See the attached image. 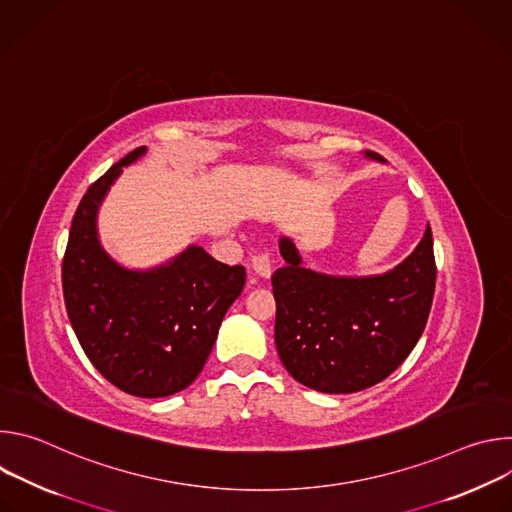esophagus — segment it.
I'll use <instances>...</instances> for the list:
<instances>
[{
    "instance_id": "esophagus-1",
    "label": "esophagus",
    "mask_w": 512,
    "mask_h": 512,
    "mask_svg": "<svg viewBox=\"0 0 512 512\" xmlns=\"http://www.w3.org/2000/svg\"><path fill=\"white\" fill-rule=\"evenodd\" d=\"M251 269H253L259 277L269 279V277H271V273H273L271 257H269L267 253H263V255H255V257L251 259Z\"/></svg>"
}]
</instances>
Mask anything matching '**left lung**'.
Here are the masks:
<instances>
[{
    "instance_id": "1",
    "label": "left lung",
    "mask_w": 512,
    "mask_h": 512,
    "mask_svg": "<svg viewBox=\"0 0 512 512\" xmlns=\"http://www.w3.org/2000/svg\"><path fill=\"white\" fill-rule=\"evenodd\" d=\"M367 158L385 162L379 154ZM273 277L275 346L287 373L320 393H356L387 379L421 338L435 291L433 237L395 269L334 277L302 267L294 241Z\"/></svg>"
}]
</instances>
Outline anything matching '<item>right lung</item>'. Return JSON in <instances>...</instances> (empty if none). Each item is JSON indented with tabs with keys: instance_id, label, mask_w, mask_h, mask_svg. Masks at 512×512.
<instances>
[{
	"instance_id": "right-lung-1",
	"label": "right lung",
	"mask_w": 512,
	"mask_h": 512,
	"mask_svg": "<svg viewBox=\"0 0 512 512\" xmlns=\"http://www.w3.org/2000/svg\"><path fill=\"white\" fill-rule=\"evenodd\" d=\"M111 166L83 196L62 259L68 320L93 367L135 397H168L200 375L218 328L241 296L243 265H225L190 245L172 261L133 271L113 261L97 237V210L123 166Z\"/></svg>"
}]
</instances>
